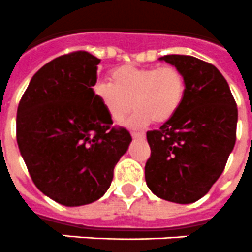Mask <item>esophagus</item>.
I'll use <instances>...</instances> for the list:
<instances>
[{"mask_svg": "<svg viewBox=\"0 0 252 252\" xmlns=\"http://www.w3.org/2000/svg\"><path fill=\"white\" fill-rule=\"evenodd\" d=\"M132 137H133V138L143 139L146 136H145V133H143V132H132Z\"/></svg>", "mask_w": 252, "mask_h": 252, "instance_id": "34e87169", "label": "esophagus"}]
</instances>
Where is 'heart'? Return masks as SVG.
I'll list each match as a JSON object with an SVG mask.
<instances>
[{
    "label": "heart",
    "instance_id": "1",
    "mask_svg": "<svg viewBox=\"0 0 252 252\" xmlns=\"http://www.w3.org/2000/svg\"><path fill=\"white\" fill-rule=\"evenodd\" d=\"M110 79L111 83L94 84V97L115 123L122 122L134 106L136 113L126 123L133 128L149 126L152 120L156 124L169 122L185 101V75L172 65H123L111 71Z\"/></svg>",
    "mask_w": 252,
    "mask_h": 252
}]
</instances>
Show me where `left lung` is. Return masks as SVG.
<instances>
[{"mask_svg":"<svg viewBox=\"0 0 252 252\" xmlns=\"http://www.w3.org/2000/svg\"><path fill=\"white\" fill-rule=\"evenodd\" d=\"M160 60L185 75L186 96L172 119L147 132L151 156L146 183L162 200L192 204L208 193L225 168L236 143L237 105L214 65L187 55Z\"/></svg>","mask_w":252,"mask_h":252,"instance_id":"left-lung-1","label":"left lung"}]
</instances>
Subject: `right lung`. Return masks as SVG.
I'll return each instance as SVG.
<instances>
[{
  "mask_svg": "<svg viewBox=\"0 0 252 252\" xmlns=\"http://www.w3.org/2000/svg\"><path fill=\"white\" fill-rule=\"evenodd\" d=\"M100 59L86 51L63 55L33 75L16 115V141L32 181L65 206L96 201L132 137L111 128L94 94Z\"/></svg>",
  "mask_w": 252,
  "mask_h": 252,
  "instance_id": "right-lung-1",
  "label": "right lung"
}]
</instances>
